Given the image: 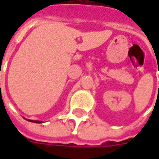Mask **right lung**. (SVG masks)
<instances>
[{"label":"right lung","mask_w":159,"mask_h":159,"mask_svg":"<svg viewBox=\"0 0 159 159\" xmlns=\"http://www.w3.org/2000/svg\"><path fill=\"white\" fill-rule=\"evenodd\" d=\"M28 121H31V122H34V123H42L41 121H38V120H29V119H28Z\"/></svg>","instance_id":"1"}]
</instances>
